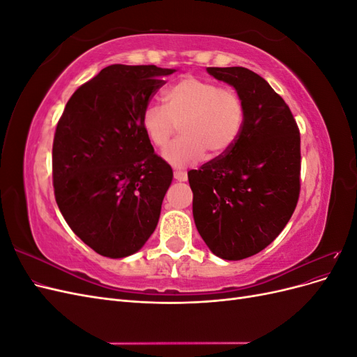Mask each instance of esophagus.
I'll list each match as a JSON object with an SVG mask.
<instances>
[{"label":"esophagus","mask_w":357,"mask_h":357,"mask_svg":"<svg viewBox=\"0 0 357 357\" xmlns=\"http://www.w3.org/2000/svg\"><path fill=\"white\" fill-rule=\"evenodd\" d=\"M174 178L177 181H186L188 180V172L181 169H174Z\"/></svg>","instance_id":"esophagus-1"}]
</instances>
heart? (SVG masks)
Returning a JSON list of instances; mask_svg holds the SVG:
<instances>
[{
	"label": "heart",
	"mask_w": 357,
	"mask_h": 357,
	"mask_svg": "<svg viewBox=\"0 0 357 357\" xmlns=\"http://www.w3.org/2000/svg\"><path fill=\"white\" fill-rule=\"evenodd\" d=\"M165 105L150 104L142 113V125L150 143L164 147L180 122L181 137L165 150L171 165L186 167L225 155L236 143L244 125V104L238 92L211 80L186 75L164 91Z\"/></svg>",
	"instance_id": "b5f03b06"
}]
</instances>
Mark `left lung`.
Returning <instances> with one entry per match:
<instances>
[{
  "mask_svg": "<svg viewBox=\"0 0 357 357\" xmlns=\"http://www.w3.org/2000/svg\"><path fill=\"white\" fill-rule=\"evenodd\" d=\"M244 104L236 143L188 172L193 219L210 250L240 261L271 244L294 214L301 192V135L289 105L261 75L210 67Z\"/></svg>",
  "mask_w": 357,
  "mask_h": 357,
  "instance_id": "8db88e82",
  "label": "left lung"
}]
</instances>
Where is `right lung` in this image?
I'll use <instances>...</instances> for the list:
<instances>
[{"instance_id":"add662e5","label":"right lung","mask_w":357,"mask_h":357,"mask_svg":"<svg viewBox=\"0 0 357 357\" xmlns=\"http://www.w3.org/2000/svg\"><path fill=\"white\" fill-rule=\"evenodd\" d=\"M174 70L105 67L83 83L59 117L53 190L73 232L107 257L138 252L153 234L172 169L147 138L142 113Z\"/></svg>"}]
</instances>
